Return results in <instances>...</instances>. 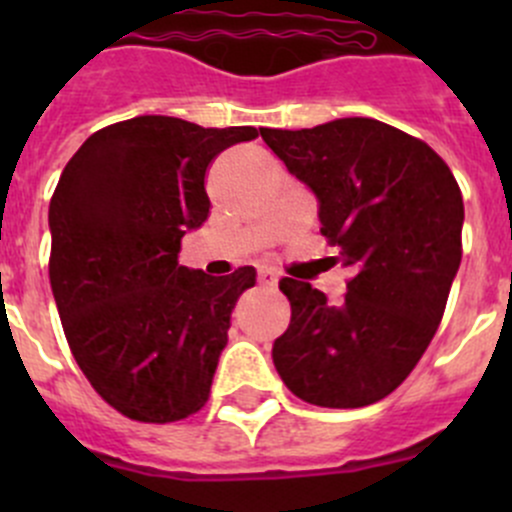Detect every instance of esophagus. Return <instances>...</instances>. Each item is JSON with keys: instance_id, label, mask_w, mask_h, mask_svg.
Here are the masks:
<instances>
[{"instance_id": "34e87169", "label": "esophagus", "mask_w": 512, "mask_h": 512, "mask_svg": "<svg viewBox=\"0 0 512 512\" xmlns=\"http://www.w3.org/2000/svg\"><path fill=\"white\" fill-rule=\"evenodd\" d=\"M277 280H280V277H277V272L275 270H260L257 272V282H260L262 287H277Z\"/></svg>"}]
</instances>
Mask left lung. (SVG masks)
<instances>
[{"label": "left lung", "mask_w": 512, "mask_h": 512, "mask_svg": "<svg viewBox=\"0 0 512 512\" xmlns=\"http://www.w3.org/2000/svg\"><path fill=\"white\" fill-rule=\"evenodd\" d=\"M260 133L312 190L319 232L354 270L339 304L309 282L280 280L292 319L272 344L277 374L307 404H376L441 324L461 265V188L436 151L374 118Z\"/></svg>", "instance_id": "1"}]
</instances>
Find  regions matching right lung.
<instances>
[{"instance_id":"1","label":"right lung","mask_w":512,"mask_h":512,"mask_svg":"<svg viewBox=\"0 0 512 512\" xmlns=\"http://www.w3.org/2000/svg\"><path fill=\"white\" fill-rule=\"evenodd\" d=\"M257 128L138 116L86 138L49 203V280L76 364L133 421L170 423L208 401L237 297L255 267L180 265L208 220L205 170Z\"/></svg>"}]
</instances>
